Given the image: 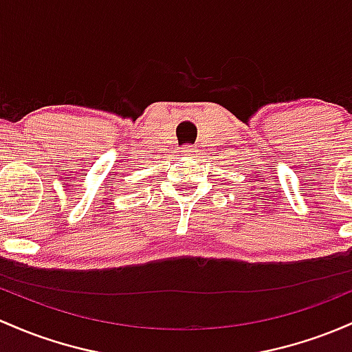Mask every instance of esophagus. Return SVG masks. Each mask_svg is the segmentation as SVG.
I'll return each mask as SVG.
<instances>
[{"label": "esophagus", "mask_w": 352, "mask_h": 352, "mask_svg": "<svg viewBox=\"0 0 352 352\" xmlns=\"http://www.w3.org/2000/svg\"><path fill=\"white\" fill-rule=\"evenodd\" d=\"M182 152H184V155H188V157H192V155H195V152H197V146H195V145H185Z\"/></svg>", "instance_id": "esophagus-1"}]
</instances>
